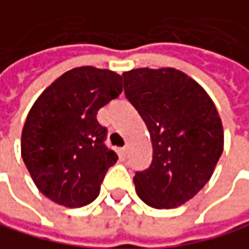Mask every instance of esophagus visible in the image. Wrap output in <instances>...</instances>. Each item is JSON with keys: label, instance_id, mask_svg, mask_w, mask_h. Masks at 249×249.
Segmentation results:
<instances>
[{"label": "esophagus", "instance_id": "obj_1", "mask_svg": "<svg viewBox=\"0 0 249 249\" xmlns=\"http://www.w3.org/2000/svg\"><path fill=\"white\" fill-rule=\"evenodd\" d=\"M127 153H128V146H125V147H122V149H121V156L125 158V156H127Z\"/></svg>", "mask_w": 249, "mask_h": 249}]
</instances>
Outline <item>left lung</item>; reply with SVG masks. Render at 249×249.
<instances>
[{"label": "left lung", "instance_id": "1", "mask_svg": "<svg viewBox=\"0 0 249 249\" xmlns=\"http://www.w3.org/2000/svg\"><path fill=\"white\" fill-rule=\"evenodd\" d=\"M124 91L144 121L153 160L134 177L153 209H175L212 178L223 152V125L207 91L181 70L137 68L122 74Z\"/></svg>", "mask_w": 249, "mask_h": 249}]
</instances>
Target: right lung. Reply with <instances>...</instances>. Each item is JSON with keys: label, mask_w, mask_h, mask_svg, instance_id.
I'll return each mask as SVG.
<instances>
[{"label": "right lung", "mask_w": 249, "mask_h": 249, "mask_svg": "<svg viewBox=\"0 0 249 249\" xmlns=\"http://www.w3.org/2000/svg\"><path fill=\"white\" fill-rule=\"evenodd\" d=\"M110 70L77 67L59 75L36 99L21 131V158L37 190L53 203L90 204L118 156L103 140L97 110L122 91Z\"/></svg>", "instance_id": "1"}]
</instances>
